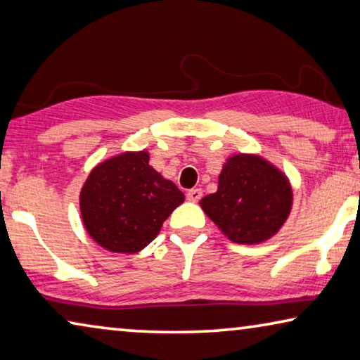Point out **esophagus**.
<instances>
[{"instance_id":"34e87169","label":"esophagus","mask_w":360,"mask_h":360,"mask_svg":"<svg viewBox=\"0 0 360 360\" xmlns=\"http://www.w3.org/2000/svg\"><path fill=\"white\" fill-rule=\"evenodd\" d=\"M202 195H203V192H202V189H191L189 192H187V200L189 202H198L202 198Z\"/></svg>"}]
</instances>
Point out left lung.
<instances>
[{"label": "left lung", "instance_id": "left-lung-1", "mask_svg": "<svg viewBox=\"0 0 360 360\" xmlns=\"http://www.w3.org/2000/svg\"><path fill=\"white\" fill-rule=\"evenodd\" d=\"M202 210L229 240L255 245L282 229L293 207V189L282 169L256 153H233L222 165L218 191Z\"/></svg>", "mask_w": 360, "mask_h": 360}]
</instances>
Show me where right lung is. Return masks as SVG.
<instances>
[{
  "instance_id": "obj_1",
  "label": "right lung",
  "mask_w": 360,
  "mask_h": 360,
  "mask_svg": "<svg viewBox=\"0 0 360 360\" xmlns=\"http://www.w3.org/2000/svg\"><path fill=\"white\" fill-rule=\"evenodd\" d=\"M149 160L147 150L118 153L96 165L84 181L79 192L83 226L107 252L144 250L184 202V193Z\"/></svg>"
}]
</instances>
